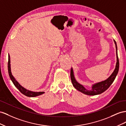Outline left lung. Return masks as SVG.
Segmentation results:
<instances>
[{
	"label": "left lung",
	"mask_w": 126,
	"mask_h": 126,
	"mask_svg": "<svg viewBox=\"0 0 126 126\" xmlns=\"http://www.w3.org/2000/svg\"><path fill=\"white\" fill-rule=\"evenodd\" d=\"M114 43L116 45V55H117V62L115 69L112 72V73L110 75V76L106 79V80H104L99 82H97L94 84H93L92 85L91 89L90 90H88L85 89V87L83 85L79 83V82L76 80L75 78L74 72L73 68H71V79L72 83L73 85V87L76 89L77 90L80 91L81 92L84 93L85 94L89 95H95L100 94L101 93L105 92L106 90L109 88L110 86L113 83L115 78H116L117 75L119 71V59L118 57V53H117V43L113 39Z\"/></svg>",
	"instance_id": "1"
}]
</instances>
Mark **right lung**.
<instances>
[{
    "label": "right lung",
    "mask_w": 126,
    "mask_h": 126,
    "mask_svg": "<svg viewBox=\"0 0 126 126\" xmlns=\"http://www.w3.org/2000/svg\"><path fill=\"white\" fill-rule=\"evenodd\" d=\"M8 73L10 79H11L12 81L13 82V84L19 90V91L25 95L29 97H35L36 96L40 95L41 94H44L45 93L44 92H34L30 90H28L25 89L23 87H22L18 81L16 80V79L14 77L13 75H12V71H11V67H10V55L8 54Z\"/></svg>",
    "instance_id": "obj_1"
}]
</instances>
